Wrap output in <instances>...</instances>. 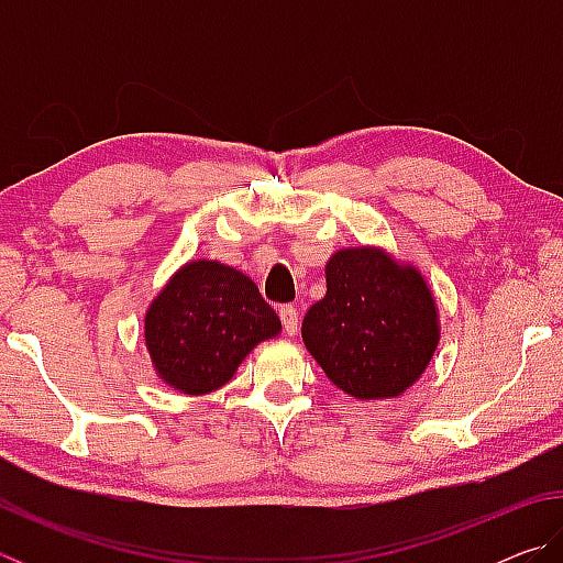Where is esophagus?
Segmentation results:
<instances>
[{
  "instance_id": "obj_1",
  "label": "esophagus",
  "mask_w": 563,
  "mask_h": 563,
  "mask_svg": "<svg viewBox=\"0 0 563 563\" xmlns=\"http://www.w3.org/2000/svg\"><path fill=\"white\" fill-rule=\"evenodd\" d=\"M280 320H283L285 332H288V335L292 338L295 332H298V328H300L298 308H295V305H283V308H280Z\"/></svg>"
}]
</instances>
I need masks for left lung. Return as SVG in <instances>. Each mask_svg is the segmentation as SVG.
I'll use <instances>...</instances> for the list:
<instances>
[{
  "label": "left lung",
  "mask_w": 563,
  "mask_h": 563,
  "mask_svg": "<svg viewBox=\"0 0 563 563\" xmlns=\"http://www.w3.org/2000/svg\"><path fill=\"white\" fill-rule=\"evenodd\" d=\"M325 280V298L305 312V347L350 397L402 395L440 342V316L422 273L383 247L362 245L332 255Z\"/></svg>",
  "instance_id": "obj_1"
}]
</instances>
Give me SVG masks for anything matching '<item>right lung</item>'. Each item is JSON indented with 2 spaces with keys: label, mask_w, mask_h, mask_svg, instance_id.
Returning a JSON list of instances; mask_svg holds the SVG:
<instances>
[{
  "label": "right lung",
  "mask_w": 563,
  "mask_h": 563,
  "mask_svg": "<svg viewBox=\"0 0 563 563\" xmlns=\"http://www.w3.org/2000/svg\"><path fill=\"white\" fill-rule=\"evenodd\" d=\"M146 347L156 375L184 395L223 387L280 318L245 273L218 261H190L146 310Z\"/></svg>",
  "instance_id": "1"
}]
</instances>
